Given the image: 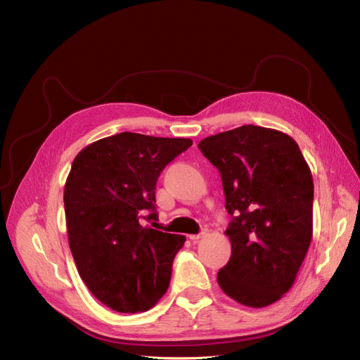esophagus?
Instances as JSON below:
<instances>
[{
  "label": "esophagus",
  "instance_id": "obj_1",
  "mask_svg": "<svg viewBox=\"0 0 360 360\" xmlns=\"http://www.w3.org/2000/svg\"><path fill=\"white\" fill-rule=\"evenodd\" d=\"M207 236H209V230H207V228H204V230H201V233L192 234V236H189V238H191V240H193V242H197V240H200V238L207 237Z\"/></svg>",
  "mask_w": 360,
  "mask_h": 360
}]
</instances>
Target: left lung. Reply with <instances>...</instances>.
<instances>
[{
	"label": "left lung",
	"instance_id": "obj_1",
	"mask_svg": "<svg viewBox=\"0 0 360 360\" xmlns=\"http://www.w3.org/2000/svg\"><path fill=\"white\" fill-rule=\"evenodd\" d=\"M204 158L221 172L230 261L217 284L250 308L275 303L296 281L312 238L314 183L296 141L254 124L204 138Z\"/></svg>",
	"mask_w": 360,
	"mask_h": 360
}]
</instances>
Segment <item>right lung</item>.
<instances>
[{
	"instance_id": "1",
	"label": "right lung",
	"mask_w": 360,
	"mask_h": 360,
	"mask_svg": "<svg viewBox=\"0 0 360 360\" xmlns=\"http://www.w3.org/2000/svg\"><path fill=\"white\" fill-rule=\"evenodd\" d=\"M191 146L188 138L122 132L86 146L72 163L64 186L69 246L85 285L114 311H147L168 290L186 237L144 219L158 221V179Z\"/></svg>"
}]
</instances>
